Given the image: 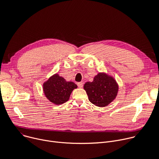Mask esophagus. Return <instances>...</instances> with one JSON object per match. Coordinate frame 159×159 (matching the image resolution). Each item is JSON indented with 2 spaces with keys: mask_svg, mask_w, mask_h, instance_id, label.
Returning <instances> with one entry per match:
<instances>
[{
  "mask_svg": "<svg viewBox=\"0 0 159 159\" xmlns=\"http://www.w3.org/2000/svg\"><path fill=\"white\" fill-rule=\"evenodd\" d=\"M77 85H78V87L79 88H82V86H83V83L82 82H78L77 83Z\"/></svg>",
  "mask_w": 159,
  "mask_h": 159,
  "instance_id": "esophagus-1",
  "label": "esophagus"
}]
</instances>
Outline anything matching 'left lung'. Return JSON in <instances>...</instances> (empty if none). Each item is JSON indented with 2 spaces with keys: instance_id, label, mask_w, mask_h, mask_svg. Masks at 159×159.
Wrapping results in <instances>:
<instances>
[{
  "instance_id": "1",
  "label": "left lung",
  "mask_w": 159,
  "mask_h": 159,
  "mask_svg": "<svg viewBox=\"0 0 159 159\" xmlns=\"http://www.w3.org/2000/svg\"><path fill=\"white\" fill-rule=\"evenodd\" d=\"M84 89L89 102L97 107H104L116 98L119 86L112 77L105 73H99L93 82H87Z\"/></svg>"
}]
</instances>
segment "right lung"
<instances>
[{
	"label": "right lung",
	"mask_w": 159,
	"mask_h": 159,
	"mask_svg": "<svg viewBox=\"0 0 159 159\" xmlns=\"http://www.w3.org/2000/svg\"><path fill=\"white\" fill-rule=\"evenodd\" d=\"M77 85L73 82H67L58 74H54L43 84L46 97L51 103L61 105L70 98V96Z\"/></svg>",
	"instance_id": "obj_1"
}]
</instances>
